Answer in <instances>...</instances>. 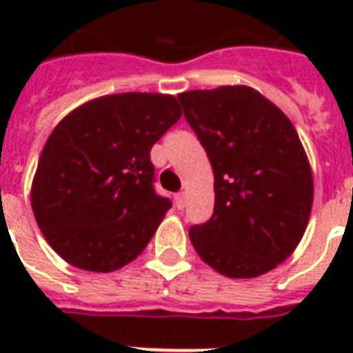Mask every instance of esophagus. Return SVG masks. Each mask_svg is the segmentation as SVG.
Here are the masks:
<instances>
[{
	"instance_id": "obj_1",
	"label": "esophagus",
	"mask_w": 353,
	"mask_h": 353,
	"mask_svg": "<svg viewBox=\"0 0 353 353\" xmlns=\"http://www.w3.org/2000/svg\"><path fill=\"white\" fill-rule=\"evenodd\" d=\"M174 201H176L177 209H183V207L187 205V194H185V192L176 194V196H174Z\"/></svg>"
}]
</instances>
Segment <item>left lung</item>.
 <instances>
[{"label":"left lung","mask_w":353,"mask_h":353,"mask_svg":"<svg viewBox=\"0 0 353 353\" xmlns=\"http://www.w3.org/2000/svg\"><path fill=\"white\" fill-rule=\"evenodd\" d=\"M214 172V212L188 236L229 279H254L295 251L310 220L313 177L291 121L247 85L177 95Z\"/></svg>","instance_id":"1"}]
</instances>
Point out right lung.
<instances>
[{
  "label": "right lung",
  "instance_id": "right-lung-1",
  "mask_svg": "<svg viewBox=\"0 0 353 353\" xmlns=\"http://www.w3.org/2000/svg\"><path fill=\"white\" fill-rule=\"evenodd\" d=\"M179 117L176 97L121 93L58 122L41 150L30 203L65 262L110 273L144 251L172 207L155 192L150 150Z\"/></svg>",
  "mask_w": 353,
  "mask_h": 353
}]
</instances>
